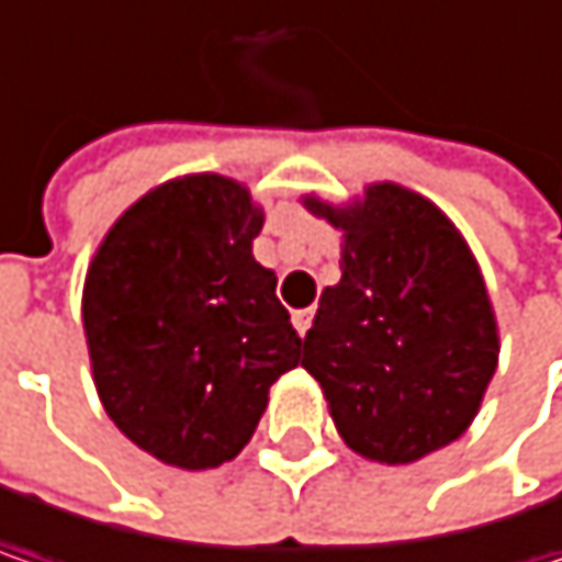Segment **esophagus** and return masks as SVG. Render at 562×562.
<instances>
[{
    "instance_id": "esophagus-1",
    "label": "esophagus",
    "mask_w": 562,
    "mask_h": 562,
    "mask_svg": "<svg viewBox=\"0 0 562 562\" xmlns=\"http://www.w3.org/2000/svg\"><path fill=\"white\" fill-rule=\"evenodd\" d=\"M312 318H315V308H299V312H292V325H295V331L308 334V328H312Z\"/></svg>"
}]
</instances>
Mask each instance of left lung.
<instances>
[{
  "mask_svg": "<svg viewBox=\"0 0 562 562\" xmlns=\"http://www.w3.org/2000/svg\"><path fill=\"white\" fill-rule=\"evenodd\" d=\"M344 231L340 282L318 299L302 367L322 383L350 450L415 463L470 428L498 363L483 273L425 195L367 186L353 205L305 195Z\"/></svg>",
  "mask_w": 562,
  "mask_h": 562,
  "instance_id": "8db88e82",
  "label": "left lung"
}]
</instances>
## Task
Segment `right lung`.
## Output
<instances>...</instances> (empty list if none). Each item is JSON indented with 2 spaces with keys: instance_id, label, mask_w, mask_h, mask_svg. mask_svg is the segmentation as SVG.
Returning a JSON list of instances; mask_svg holds the SVG:
<instances>
[{
  "instance_id": "right-lung-1",
  "label": "right lung",
  "mask_w": 562,
  "mask_h": 562,
  "mask_svg": "<svg viewBox=\"0 0 562 562\" xmlns=\"http://www.w3.org/2000/svg\"><path fill=\"white\" fill-rule=\"evenodd\" d=\"M263 212L228 177L170 179L99 244L82 285L92 380L119 431L179 470L234 460L302 337L250 254Z\"/></svg>"
}]
</instances>
